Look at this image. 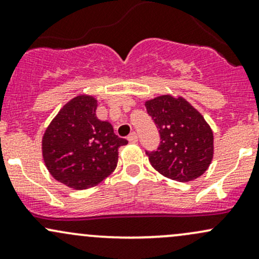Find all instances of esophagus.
I'll return each mask as SVG.
<instances>
[{
  "label": "esophagus",
  "mask_w": 259,
  "mask_h": 259,
  "mask_svg": "<svg viewBox=\"0 0 259 259\" xmlns=\"http://www.w3.org/2000/svg\"><path fill=\"white\" fill-rule=\"evenodd\" d=\"M127 140H129V142H132V144H135V142H138V135H136V133H132L129 136H127Z\"/></svg>",
  "instance_id": "esophagus-1"
}]
</instances>
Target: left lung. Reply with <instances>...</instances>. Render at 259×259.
<instances>
[{
	"mask_svg": "<svg viewBox=\"0 0 259 259\" xmlns=\"http://www.w3.org/2000/svg\"><path fill=\"white\" fill-rule=\"evenodd\" d=\"M159 132L156 151L148 152L151 165L171 180L197 179L213 158V132L197 109L183 97L162 95L145 102Z\"/></svg>",
	"mask_w": 259,
	"mask_h": 259,
	"instance_id": "8db88e82",
	"label": "left lung"
}]
</instances>
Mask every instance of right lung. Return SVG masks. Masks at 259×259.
Here are the masks:
<instances>
[{
    "instance_id": "obj_1",
    "label": "right lung",
    "mask_w": 259,
    "mask_h": 259,
    "mask_svg": "<svg viewBox=\"0 0 259 259\" xmlns=\"http://www.w3.org/2000/svg\"><path fill=\"white\" fill-rule=\"evenodd\" d=\"M97 100L74 97L47 126L42 157L50 174L74 190L96 186L114 170L118 150L127 144L108 121L96 117Z\"/></svg>"
}]
</instances>
